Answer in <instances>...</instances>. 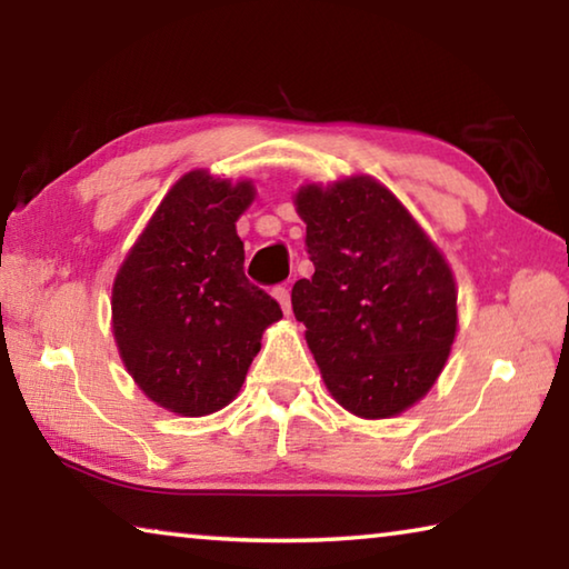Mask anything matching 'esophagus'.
Masks as SVG:
<instances>
[{"label":"esophagus","instance_id":"34e87169","mask_svg":"<svg viewBox=\"0 0 569 569\" xmlns=\"http://www.w3.org/2000/svg\"><path fill=\"white\" fill-rule=\"evenodd\" d=\"M273 296L278 298V303H281L283 313H291V291H288L286 286H276L273 288Z\"/></svg>","mask_w":569,"mask_h":569}]
</instances>
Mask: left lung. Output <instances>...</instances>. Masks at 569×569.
Listing matches in <instances>:
<instances>
[{
    "label": "left lung",
    "mask_w": 569,
    "mask_h": 569,
    "mask_svg": "<svg viewBox=\"0 0 569 569\" xmlns=\"http://www.w3.org/2000/svg\"><path fill=\"white\" fill-rule=\"evenodd\" d=\"M313 276L296 319L333 399L363 419L409 409L437 381L457 333V288L439 250L371 178L296 196Z\"/></svg>",
    "instance_id": "8db88e82"
}]
</instances>
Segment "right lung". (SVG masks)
I'll return each instance as SVG.
<instances>
[{"label": "right lung", "instance_id": "1", "mask_svg": "<svg viewBox=\"0 0 569 569\" xmlns=\"http://www.w3.org/2000/svg\"><path fill=\"white\" fill-rule=\"evenodd\" d=\"M253 200L188 172L162 198L112 286V331L148 397L182 417L223 409L243 387L263 331L283 316L243 273L236 220Z\"/></svg>", "mask_w": 569, "mask_h": 569}]
</instances>
